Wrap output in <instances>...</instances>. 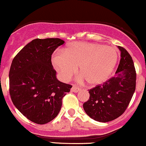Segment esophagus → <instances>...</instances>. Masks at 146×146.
<instances>
[{"label": "esophagus", "mask_w": 146, "mask_h": 146, "mask_svg": "<svg viewBox=\"0 0 146 146\" xmlns=\"http://www.w3.org/2000/svg\"><path fill=\"white\" fill-rule=\"evenodd\" d=\"M71 91H72V92L76 93V92H79V91H80V89H79V87H76V86H74L71 89Z\"/></svg>", "instance_id": "1"}]
</instances>
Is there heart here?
<instances>
[{
	"label": "heart",
	"instance_id": "1",
	"mask_svg": "<svg viewBox=\"0 0 146 146\" xmlns=\"http://www.w3.org/2000/svg\"><path fill=\"white\" fill-rule=\"evenodd\" d=\"M118 61L117 50L104 44L87 42L70 43L52 57V63L63 80H68L79 67L80 81L97 86L108 80Z\"/></svg>",
	"mask_w": 146,
	"mask_h": 146
}]
</instances>
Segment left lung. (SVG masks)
Here are the masks:
<instances>
[{
  "mask_svg": "<svg viewBox=\"0 0 146 146\" xmlns=\"http://www.w3.org/2000/svg\"><path fill=\"white\" fill-rule=\"evenodd\" d=\"M121 60L115 76L90 89L89 99L83 108L86 114L99 122H109L122 115L135 89L136 73L132 57L122 47Z\"/></svg>",
  "mask_w": 146,
  "mask_h": 146,
  "instance_id": "8db88e82",
  "label": "left lung"
}]
</instances>
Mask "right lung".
Instances as JSON below:
<instances>
[{"label": "right lung", "mask_w": 146, "mask_h": 146, "mask_svg": "<svg viewBox=\"0 0 146 146\" xmlns=\"http://www.w3.org/2000/svg\"><path fill=\"white\" fill-rule=\"evenodd\" d=\"M64 43L59 38L35 39L14 57L9 72L10 95L27 119L45 124L58 115L62 98L72 86L60 82L52 54Z\"/></svg>", "instance_id": "right-lung-1"}]
</instances>
